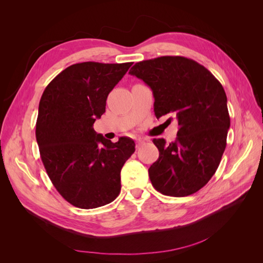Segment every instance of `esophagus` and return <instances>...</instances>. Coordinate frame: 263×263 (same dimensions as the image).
Instances as JSON below:
<instances>
[{"label": "esophagus", "instance_id": "34e87169", "mask_svg": "<svg viewBox=\"0 0 263 263\" xmlns=\"http://www.w3.org/2000/svg\"><path fill=\"white\" fill-rule=\"evenodd\" d=\"M142 142H144V140H142V139H136V147L137 148H139L141 145H142Z\"/></svg>", "mask_w": 263, "mask_h": 263}]
</instances>
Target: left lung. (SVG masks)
<instances>
[{
	"label": "left lung",
	"instance_id": "8db88e82",
	"mask_svg": "<svg viewBox=\"0 0 263 263\" xmlns=\"http://www.w3.org/2000/svg\"><path fill=\"white\" fill-rule=\"evenodd\" d=\"M129 74L153 90L156 117L173 114L179 124L173 142L153 140L159 150L148 170L154 187L174 197L197 192L216 172L226 148L230 118L224 87L204 66L180 55L137 62Z\"/></svg>",
	"mask_w": 263,
	"mask_h": 263
}]
</instances>
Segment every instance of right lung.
Wrapping results in <instances>:
<instances>
[{"mask_svg":"<svg viewBox=\"0 0 263 263\" xmlns=\"http://www.w3.org/2000/svg\"><path fill=\"white\" fill-rule=\"evenodd\" d=\"M133 62H81L66 68L46 86L39 102L36 139L53 186L76 208L113 202L121 192V170L135 142L97 134L93 124L105 113L106 99Z\"/></svg>","mask_w":263,"mask_h":263,"instance_id":"1","label":"right lung"}]
</instances>
